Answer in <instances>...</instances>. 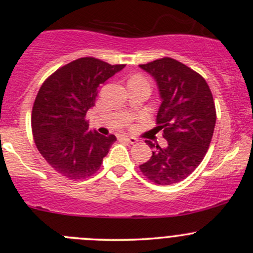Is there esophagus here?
Here are the masks:
<instances>
[{"mask_svg": "<svg viewBox=\"0 0 253 253\" xmlns=\"http://www.w3.org/2000/svg\"><path fill=\"white\" fill-rule=\"evenodd\" d=\"M119 139H121V140H125V141H127V143H129V144H135L136 141H138V139L136 138H134V136H125V135H121V136H119Z\"/></svg>", "mask_w": 253, "mask_h": 253, "instance_id": "34e87169", "label": "esophagus"}]
</instances>
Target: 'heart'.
<instances>
[{
	"label": "heart",
	"instance_id": "heart-1",
	"mask_svg": "<svg viewBox=\"0 0 253 253\" xmlns=\"http://www.w3.org/2000/svg\"><path fill=\"white\" fill-rule=\"evenodd\" d=\"M136 77H139V76H136Z\"/></svg>",
	"mask_w": 253,
	"mask_h": 253
}]
</instances>
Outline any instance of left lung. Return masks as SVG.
I'll use <instances>...</instances> for the list:
<instances>
[{
  "label": "left lung",
  "mask_w": 253,
  "mask_h": 253,
  "mask_svg": "<svg viewBox=\"0 0 253 253\" xmlns=\"http://www.w3.org/2000/svg\"><path fill=\"white\" fill-rule=\"evenodd\" d=\"M140 66L156 80L162 104L157 130H163L167 147L145 140L152 151L140 171L151 182L171 185L187 178L210 149L216 121L215 104L207 82L189 66L164 57Z\"/></svg>",
  "instance_id": "left-lung-1"
}]
</instances>
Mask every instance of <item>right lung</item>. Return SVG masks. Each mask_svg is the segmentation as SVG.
<instances>
[{
    "label": "right lung",
    "mask_w": 253,
    "mask_h": 253,
    "mask_svg": "<svg viewBox=\"0 0 253 253\" xmlns=\"http://www.w3.org/2000/svg\"><path fill=\"white\" fill-rule=\"evenodd\" d=\"M84 57L54 71L40 86L32 109V133L40 155L53 170L69 179H84L100 169L114 141L88 130L86 112L95 106L98 88L123 70Z\"/></svg>",
    "instance_id": "right-lung-1"
}]
</instances>
